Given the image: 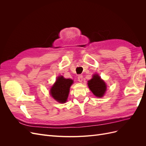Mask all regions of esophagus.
Segmentation results:
<instances>
[{"mask_svg":"<svg viewBox=\"0 0 146 146\" xmlns=\"http://www.w3.org/2000/svg\"><path fill=\"white\" fill-rule=\"evenodd\" d=\"M78 81L79 82H82L83 81V76L82 75H79L78 76Z\"/></svg>","mask_w":146,"mask_h":146,"instance_id":"esophagus-1","label":"esophagus"}]
</instances>
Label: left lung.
<instances>
[{
	"label": "left lung",
	"instance_id": "8db88e82",
	"mask_svg": "<svg viewBox=\"0 0 146 146\" xmlns=\"http://www.w3.org/2000/svg\"><path fill=\"white\" fill-rule=\"evenodd\" d=\"M90 90L96 97H102L107 90V85L98 74H94L91 80L88 82Z\"/></svg>",
	"mask_w": 146,
	"mask_h": 146
}]
</instances>
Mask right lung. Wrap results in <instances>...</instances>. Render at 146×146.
<instances>
[{
    "label": "right lung",
    "instance_id": "right-lung-1",
    "mask_svg": "<svg viewBox=\"0 0 146 146\" xmlns=\"http://www.w3.org/2000/svg\"><path fill=\"white\" fill-rule=\"evenodd\" d=\"M73 83L71 79L64 78L59 76L50 90V94L53 98L60 103H64L67 100L69 88Z\"/></svg>",
    "mask_w": 146,
    "mask_h": 146
}]
</instances>
